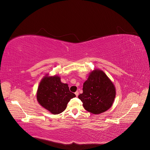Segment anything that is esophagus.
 <instances>
[{"instance_id":"obj_1","label":"esophagus","mask_w":150,"mask_h":150,"mask_svg":"<svg viewBox=\"0 0 150 150\" xmlns=\"http://www.w3.org/2000/svg\"><path fill=\"white\" fill-rule=\"evenodd\" d=\"M75 94H76V96H78V95H79V92H78V91H76V92L75 93Z\"/></svg>"}]
</instances>
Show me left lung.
<instances>
[{"label":"left lung","mask_w":150,"mask_h":150,"mask_svg":"<svg viewBox=\"0 0 150 150\" xmlns=\"http://www.w3.org/2000/svg\"><path fill=\"white\" fill-rule=\"evenodd\" d=\"M83 93L78 98L86 111L100 114L110 109L116 96L114 84L101 70L95 69L83 84Z\"/></svg>","instance_id":"8db88e82"}]
</instances>
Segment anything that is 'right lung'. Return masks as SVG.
I'll return each instance as SVG.
<instances>
[{"label":"right lung","mask_w":150,"mask_h":150,"mask_svg":"<svg viewBox=\"0 0 150 150\" xmlns=\"http://www.w3.org/2000/svg\"><path fill=\"white\" fill-rule=\"evenodd\" d=\"M75 96L68 85L61 83L57 76H45L40 81L37 92L39 103L54 115L64 111L70 99Z\"/></svg>","instance_id":"right-lung-1"}]
</instances>
